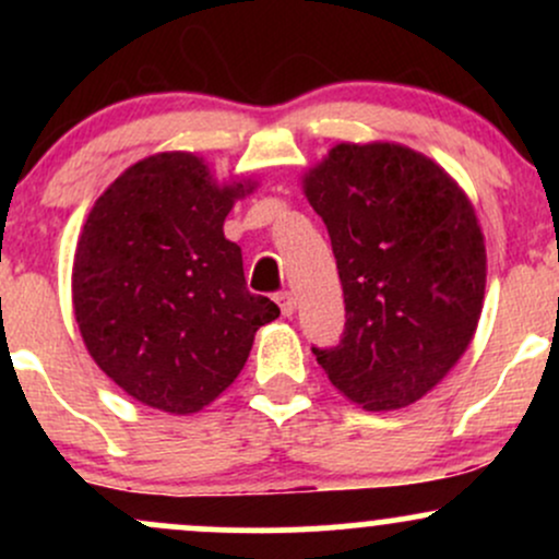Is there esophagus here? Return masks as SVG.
Instances as JSON below:
<instances>
[{"label":"esophagus","instance_id":"1","mask_svg":"<svg viewBox=\"0 0 559 559\" xmlns=\"http://www.w3.org/2000/svg\"><path fill=\"white\" fill-rule=\"evenodd\" d=\"M275 301H278L281 312H284L286 318L294 316V310H297V299H294L292 292H278L275 294Z\"/></svg>","mask_w":559,"mask_h":559}]
</instances>
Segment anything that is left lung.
Returning a JSON list of instances; mask_svg holds the SVG:
<instances>
[{
    "mask_svg": "<svg viewBox=\"0 0 559 559\" xmlns=\"http://www.w3.org/2000/svg\"><path fill=\"white\" fill-rule=\"evenodd\" d=\"M344 288L331 383L365 409L418 402L476 333L486 249L476 213L439 165L400 144H338L305 178Z\"/></svg>",
    "mask_w": 559,
    "mask_h": 559,
    "instance_id": "left-lung-1",
    "label": "left lung"
}]
</instances>
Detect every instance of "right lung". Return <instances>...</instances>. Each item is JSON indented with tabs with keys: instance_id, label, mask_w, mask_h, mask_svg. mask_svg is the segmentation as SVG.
Returning <instances> with one entry per match:
<instances>
[{
	"instance_id": "right-lung-1",
	"label": "right lung",
	"mask_w": 559,
	"mask_h": 559,
	"mask_svg": "<svg viewBox=\"0 0 559 559\" xmlns=\"http://www.w3.org/2000/svg\"><path fill=\"white\" fill-rule=\"evenodd\" d=\"M243 186L217 189L202 159L165 152L96 199L73 262L88 355L141 404L189 415L241 373L278 305L252 294L223 221Z\"/></svg>"
}]
</instances>
